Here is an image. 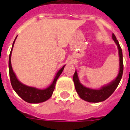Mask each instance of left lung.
<instances>
[{
	"label": "left lung",
	"mask_w": 130,
	"mask_h": 130,
	"mask_svg": "<svg viewBox=\"0 0 130 130\" xmlns=\"http://www.w3.org/2000/svg\"><path fill=\"white\" fill-rule=\"evenodd\" d=\"M112 38L117 46L118 52H119V71L118 75L115 79L111 82L110 83L102 86L99 89L89 88L82 85L78 78V75L76 70L73 75V82L75 85L76 92L82 99L89 102V103H99L102 101H105L111 96L117 87L119 85V82L121 81L123 71V54L121 46L119 44V42L117 40L114 34H112Z\"/></svg>",
	"instance_id": "1"
}]
</instances>
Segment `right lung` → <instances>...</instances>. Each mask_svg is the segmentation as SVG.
<instances>
[{
  "instance_id": "right-lung-1",
  "label": "right lung",
  "mask_w": 130,
  "mask_h": 130,
  "mask_svg": "<svg viewBox=\"0 0 130 130\" xmlns=\"http://www.w3.org/2000/svg\"><path fill=\"white\" fill-rule=\"evenodd\" d=\"M17 37L15 38L13 45H12V48H11V53L9 55V76H10V79H11V86L13 87V90L15 91V92L17 93L23 101H25L27 103H40L44 102V101L48 100L51 97V96L53 95V92L55 90V84H56L57 79L59 78L61 73L63 72L65 65L63 66V67L58 71V72L55 75V78L53 79V82L48 87H47L46 88L39 89L36 88L35 87L28 86L23 84L17 79L16 75L13 71L12 66H11V53H12V50H13V46H14L15 40H16Z\"/></svg>"
}]
</instances>
